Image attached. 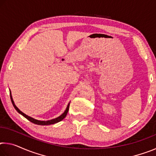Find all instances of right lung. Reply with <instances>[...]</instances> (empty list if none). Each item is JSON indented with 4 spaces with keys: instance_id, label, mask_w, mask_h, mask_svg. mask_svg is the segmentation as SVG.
<instances>
[{
    "instance_id": "add662e5",
    "label": "right lung",
    "mask_w": 156,
    "mask_h": 156,
    "mask_svg": "<svg viewBox=\"0 0 156 156\" xmlns=\"http://www.w3.org/2000/svg\"><path fill=\"white\" fill-rule=\"evenodd\" d=\"M9 92H10V98H11L12 102V104H13V106H14V107L15 108V109L16 110L17 112L20 113V114H21L22 115L24 116L25 118H27L28 120H30V122H33L34 124H36V125H53V124L58 122H60V121L62 120L66 117V115H67V112H68V111H69V108L70 102H69L68 105H67V108H66V109H65V111L64 112V113H62V114L60 115V116H58V117L54 118V119L49 120H38L35 119V118H31V117H30V116H29L27 115H26L25 113H24L23 112H21V111L19 109H18V108L16 106V105L14 103V100H13V98H12L11 91H9Z\"/></svg>"
}]
</instances>
